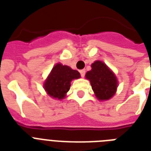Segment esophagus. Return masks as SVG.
I'll return each mask as SVG.
<instances>
[{"instance_id": "34e87169", "label": "esophagus", "mask_w": 151, "mask_h": 151, "mask_svg": "<svg viewBox=\"0 0 151 151\" xmlns=\"http://www.w3.org/2000/svg\"><path fill=\"white\" fill-rule=\"evenodd\" d=\"M79 72H80V73H81V76L82 78H84V77H85V70H81Z\"/></svg>"}]
</instances>
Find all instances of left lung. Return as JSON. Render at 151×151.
Here are the masks:
<instances>
[{"mask_svg":"<svg viewBox=\"0 0 151 151\" xmlns=\"http://www.w3.org/2000/svg\"><path fill=\"white\" fill-rule=\"evenodd\" d=\"M85 77L90 81L92 90L99 100H107L115 94L117 78L103 62L96 61L92 63V70L88 71Z\"/></svg>","mask_w":151,"mask_h":151,"instance_id":"obj_1","label":"left lung"}]
</instances>
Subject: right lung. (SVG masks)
<instances>
[{"label": "right lung", "instance_id": "1", "mask_svg": "<svg viewBox=\"0 0 151 151\" xmlns=\"http://www.w3.org/2000/svg\"><path fill=\"white\" fill-rule=\"evenodd\" d=\"M80 77V73L78 70H72L68 66L57 63L52 68L44 87L51 97L62 99L70 89L71 81L78 79Z\"/></svg>", "mask_w": 151, "mask_h": 151}]
</instances>
